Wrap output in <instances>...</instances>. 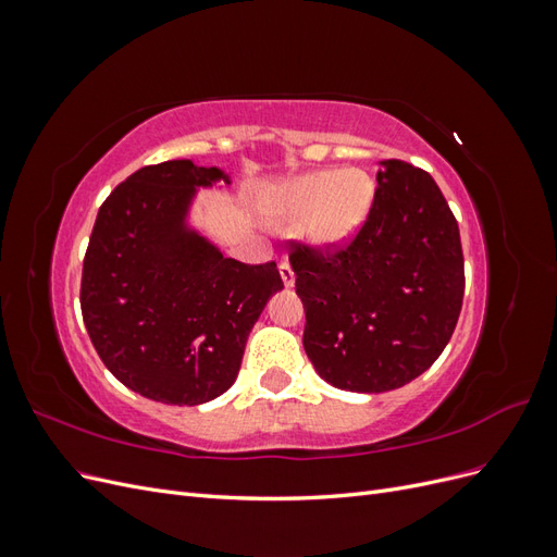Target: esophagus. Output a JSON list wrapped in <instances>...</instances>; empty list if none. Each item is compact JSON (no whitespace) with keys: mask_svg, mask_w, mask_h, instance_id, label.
Returning a JSON list of instances; mask_svg holds the SVG:
<instances>
[{"mask_svg":"<svg viewBox=\"0 0 557 557\" xmlns=\"http://www.w3.org/2000/svg\"><path fill=\"white\" fill-rule=\"evenodd\" d=\"M278 274H281V281H283L285 288H293V285H295V272H293L290 262L283 260V262L278 264Z\"/></svg>","mask_w":557,"mask_h":557,"instance_id":"1","label":"esophagus"}]
</instances>
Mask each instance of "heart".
<instances>
[{"mask_svg":"<svg viewBox=\"0 0 557 557\" xmlns=\"http://www.w3.org/2000/svg\"><path fill=\"white\" fill-rule=\"evenodd\" d=\"M374 201V178L358 166L311 170L285 181L264 205L272 225H297L315 252L339 250L364 225Z\"/></svg>","mask_w":557,"mask_h":557,"instance_id":"obj_1","label":"heart"}]
</instances>
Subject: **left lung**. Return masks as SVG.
<instances>
[{
	"label": "left lung",
	"instance_id": "left-lung-1",
	"mask_svg": "<svg viewBox=\"0 0 557 557\" xmlns=\"http://www.w3.org/2000/svg\"><path fill=\"white\" fill-rule=\"evenodd\" d=\"M356 242L332 258L295 248L305 350L339 391L387 393L442 356L458 323L465 260L458 223L434 178L381 160Z\"/></svg>",
	"mask_w": 557,
	"mask_h": 557
}]
</instances>
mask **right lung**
<instances>
[{"mask_svg": "<svg viewBox=\"0 0 557 557\" xmlns=\"http://www.w3.org/2000/svg\"><path fill=\"white\" fill-rule=\"evenodd\" d=\"M221 166L166 160L107 197L83 260L81 311L109 372L153 401L197 407L237 381L246 339L283 281L225 258L193 223ZM223 188V185H221Z\"/></svg>", "mask_w": 557, "mask_h": 557, "instance_id": "right-lung-1", "label": "right lung"}]
</instances>
